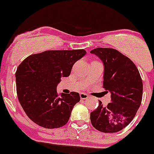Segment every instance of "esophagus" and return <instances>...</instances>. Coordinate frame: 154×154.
I'll return each mask as SVG.
<instances>
[{
  "instance_id": "obj_1",
  "label": "esophagus",
  "mask_w": 154,
  "mask_h": 154,
  "mask_svg": "<svg viewBox=\"0 0 154 154\" xmlns=\"http://www.w3.org/2000/svg\"><path fill=\"white\" fill-rule=\"evenodd\" d=\"M80 98L81 99H86L88 98V95L85 93H80Z\"/></svg>"
}]
</instances>
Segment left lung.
<instances>
[{
	"label": "left lung",
	"instance_id": "left-lung-1",
	"mask_svg": "<svg viewBox=\"0 0 154 154\" xmlns=\"http://www.w3.org/2000/svg\"><path fill=\"white\" fill-rule=\"evenodd\" d=\"M91 53L99 58L104 66L103 87L111 93L106 107L99 101L91 112L92 126L104 133H115L128 126L140 106L143 82L134 63L118 50L96 48Z\"/></svg>",
	"mask_w": 154,
	"mask_h": 154
}]
</instances>
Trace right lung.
<instances>
[{"label":"right lung","instance_id":"1","mask_svg":"<svg viewBox=\"0 0 154 154\" xmlns=\"http://www.w3.org/2000/svg\"><path fill=\"white\" fill-rule=\"evenodd\" d=\"M86 54L84 49L49 50L28 56L16 72L18 100L28 118L49 129L64 126L79 94L57 93L62 77L69 76L73 65Z\"/></svg>","mask_w":154,"mask_h":154}]
</instances>
